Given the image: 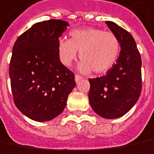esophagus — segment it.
<instances>
[{"instance_id":"obj_1","label":"esophagus","mask_w":154,"mask_h":154,"mask_svg":"<svg viewBox=\"0 0 154 154\" xmlns=\"http://www.w3.org/2000/svg\"><path fill=\"white\" fill-rule=\"evenodd\" d=\"M75 81H76V83H78L79 80H81V79H82V77H81V76H79V75H75Z\"/></svg>"}]
</instances>
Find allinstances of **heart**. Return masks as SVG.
I'll return each instance as SVG.
<instances>
[{
    "instance_id": "obj_1",
    "label": "heart",
    "mask_w": 154,
    "mask_h": 154,
    "mask_svg": "<svg viewBox=\"0 0 154 154\" xmlns=\"http://www.w3.org/2000/svg\"><path fill=\"white\" fill-rule=\"evenodd\" d=\"M70 40L61 38L57 41L60 62L69 66L76 59L78 51L81 62L79 69L83 73H105L113 67L120 51V42L112 32L96 28L74 29L69 33Z\"/></svg>"
}]
</instances>
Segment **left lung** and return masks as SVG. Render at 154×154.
<instances>
[{
    "instance_id": "8db88e82",
    "label": "left lung",
    "mask_w": 154,
    "mask_h": 154,
    "mask_svg": "<svg viewBox=\"0 0 154 154\" xmlns=\"http://www.w3.org/2000/svg\"><path fill=\"white\" fill-rule=\"evenodd\" d=\"M120 42V53L107 74L89 79V102L101 117L119 118L136 104L142 91V59L132 35L117 25L106 21Z\"/></svg>"
}]
</instances>
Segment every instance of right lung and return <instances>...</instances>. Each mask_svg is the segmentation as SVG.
<instances>
[{"label": "right lung", "mask_w": 154, "mask_h": 154, "mask_svg": "<svg viewBox=\"0 0 154 154\" xmlns=\"http://www.w3.org/2000/svg\"><path fill=\"white\" fill-rule=\"evenodd\" d=\"M69 25L58 19L40 22L14 43L9 66L14 103L35 121L58 116L75 88V75L61 63L57 52V41Z\"/></svg>", "instance_id": "right-lung-1"}]
</instances>
